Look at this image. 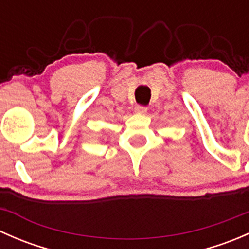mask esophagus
<instances>
[{
  "label": "esophagus",
  "mask_w": 249,
  "mask_h": 249,
  "mask_svg": "<svg viewBox=\"0 0 249 249\" xmlns=\"http://www.w3.org/2000/svg\"><path fill=\"white\" fill-rule=\"evenodd\" d=\"M135 112L139 113V114H144V113H147V107L142 106V105H137L135 107Z\"/></svg>",
  "instance_id": "obj_1"
}]
</instances>
